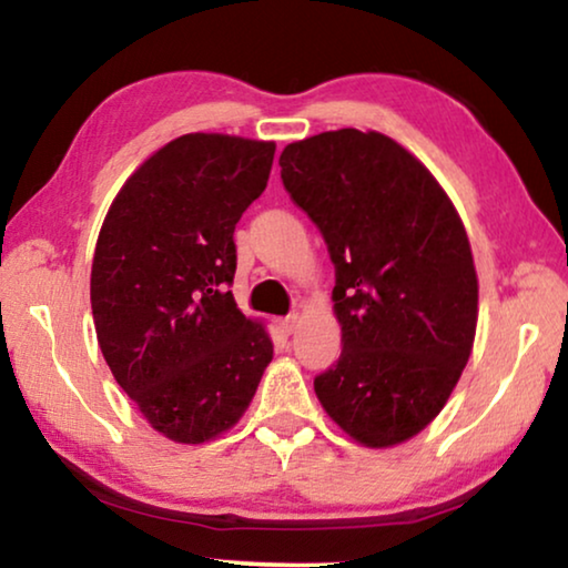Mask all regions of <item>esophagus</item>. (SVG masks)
I'll return each instance as SVG.
<instances>
[{"instance_id": "1", "label": "esophagus", "mask_w": 568, "mask_h": 568, "mask_svg": "<svg viewBox=\"0 0 568 568\" xmlns=\"http://www.w3.org/2000/svg\"><path fill=\"white\" fill-rule=\"evenodd\" d=\"M298 324H301V316H298V314L285 316L283 322H281V326H283V332H285V334H293L295 329H298Z\"/></svg>"}]
</instances>
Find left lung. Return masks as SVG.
Instances as JSON below:
<instances>
[{
	"label": "left lung",
	"mask_w": 568,
	"mask_h": 568,
	"mask_svg": "<svg viewBox=\"0 0 568 568\" xmlns=\"http://www.w3.org/2000/svg\"><path fill=\"white\" fill-rule=\"evenodd\" d=\"M281 178L334 265L342 355L314 378L318 402L367 447L409 440L440 414L474 347L466 229L427 166L375 131L287 143Z\"/></svg>",
	"instance_id": "8db88e82"
}]
</instances>
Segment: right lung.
<instances>
[{
  "mask_svg": "<svg viewBox=\"0 0 568 568\" xmlns=\"http://www.w3.org/2000/svg\"><path fill=\"white\" fill-rule=\"evenodd\" d=\"M275 143L187 133L149 156L110 205L92 260L105 363L174 443L226 433L250 406L273 342L236 308L234 229L267 187Z\"/></svg>",
  "mask_w": 568,
  "mask_h": 568,
  "instance_id": "obj_1",
  "label": "right lung"
}]
</instances>
